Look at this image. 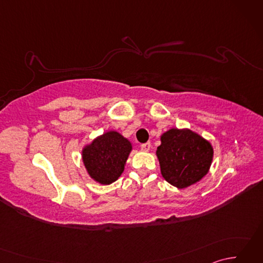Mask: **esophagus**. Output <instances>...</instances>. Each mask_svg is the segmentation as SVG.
I'll return each mask as SVG.
<instances>
[{
	"label": "esophagus",
	"mask_w": 263,
	"mask_h": 263,
	"mask_svg": "<svg viewBox=\"0 0 263 263\" xmlns=\"http://www.w3.org/2000/svg\"><path fill=\"white\" fill-rule=\"evenodd\" d=\"M150 146H152V144H150V142L142 143V144H141V150H142V152H149V150H150Z\"/></svg>",
	"instance_id": "1"
}]
</instances>
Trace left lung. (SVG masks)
<instances>
[{
  "label": "left lung",
  "instance_id": "left-lung-1",
  "mask_svg": "<svg viewBox=\"0 0 263 263\" xmlns=\"http://www.w3.org/2000/svg\"><path fill=\"white\" fill-rule=\"evenodd\" d=\"M160 173L177 189H186L208 174L214 158L210 141L190 128L172 127L160 136L156 150Z\"/></svg>",
  "mask_w": 263,
  "mask_h": 263
}]
</instances>
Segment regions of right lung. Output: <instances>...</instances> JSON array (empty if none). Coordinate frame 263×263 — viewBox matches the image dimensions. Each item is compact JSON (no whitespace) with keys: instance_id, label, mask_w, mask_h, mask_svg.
Returning a JSON list of instances; mask_svg holds the SVG:
<instances>
[{"instance_id":"1","label":"right lung","mask_w":263,"mask_h":263,"mask_svg":"<svg viewBox=\"0 0 263 263\" xmlns=\"http://www.w3.org/2000/svg\"><path fill=\"white\" fill-rule=\"evenodd\" d=\"M132 142L120 132H104L83 146L81 158L89 177L103 185L114 183L124 172Z\"/></svg>"}]
</instances>
